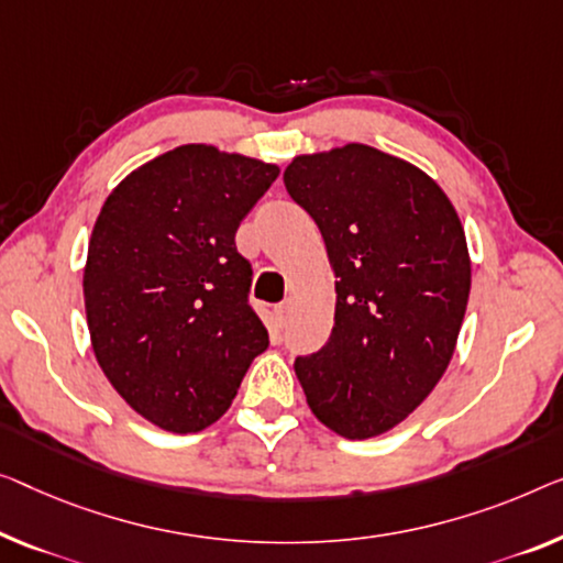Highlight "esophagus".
Segmentation results:
<instances>
[{
	"mask_svg": "<svg viewBox=\"0 0 563 563\" xmlns=\"http://www.w3.org/2000/svg\"><path fill=\"white\" fill-rule=\"evenodd\" d=\"M288 316H290V300H285V303L275 306V318H278L280 329L285 325V321H288Z\"/></svg>",
	"mask_w": 563,
	"mask_h": 563,
	"instance_id": "obj_1",
	"label": "esophagus"
}]
</instances>
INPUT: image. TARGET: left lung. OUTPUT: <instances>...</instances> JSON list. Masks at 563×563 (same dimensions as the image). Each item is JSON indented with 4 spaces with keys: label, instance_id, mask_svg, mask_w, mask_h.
Here are the masks:
<instances>
[{
    "label": "left lung",
    "instance_id": "obj_1",
    "mask_svg": "<svg viewBox=\"0 0 563 563\" xmlns=\"http://www.w3.org/2000/svg\"><path fill=\"white\" fill-rule=\"evenodd\" d=\"M283 181L339 278L331 335L296 358L298 382L329 430L376 438L430 397L455 354L470 296L465 230L432 176L366 144L296 156Z\"/></svg>",
    "mask_w": 563,
    "mask_h": 563
}]
</instances>
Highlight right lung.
<instances>
[{"label": "right lung", "instance_id": "obj_1", "mask_svg": "<svg viewBox=\"0 0 563 563\" xmlns=\"http://www.w3.org/2000/svg\"><path fill=\"white\" fill-rule=\"evenodd\" d=\"M278 174L187 144L131 172L100 209L82 273L90 343L125 405L166 432L214 424L267 349L234 232Z\"/></svg>", "mask_w": 563, "mask_h": 563}]
</instances>
